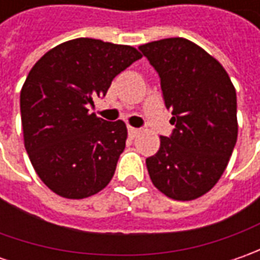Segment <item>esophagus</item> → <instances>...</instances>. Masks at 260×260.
Here are the masks:
<instances>
[{
    "label": "esophagus",
    "instance_id": "34e87169",
    "mask_svg": "<svg viewBox=\"0 0 260 260\" xmlns=\"http://www.w3.org/2000/svg\"><path fill=\"white\" fill-rule=\"evenodd\" d=\"M139 128H136V127H128V135H130V137H136V136L139 135Z\"/></svg>",
    "mask_w": 260,
    "mask_h": 260
}]
</instances>
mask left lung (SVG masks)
<instances>
[{
	"label": "left lung",
	"mask_w": 260,
	"mask_h": 260,
	"mask_svg": "<svg viewBox=\"0 0 260 260\" xmlns=\"http://www.w3.org/2000/svg\"><path fill=\"white\" fill-rule=\"evenodd\" d=\"M160 78L175 124L146 159L156 188L176 201L207 194L227 168L237 140V100L230 76L204 49L184 37L139 46Z\"/></svg>",
	"instance_id": "obj_1"
}]
</instances>
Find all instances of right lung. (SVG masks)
I'll return each mask as SVG.
<instances>
[{"instance_id":"obj_1","label":"right lung","mask_w":260,"mask_h":260,"mask_svg":"<svg viewBox=\"0 0 260 260\" xmlns=\"http://www.w3.org/2000/svg\"><path fill=\"white\" fill-rule=\"evenodd\" d=\"M140 57L132 46L79 37L50 49L28 72L20 94L24 146L55 194L82 200L110 184L127 127L89 114L88 107Z\"/></svg>"}]
</instances>
